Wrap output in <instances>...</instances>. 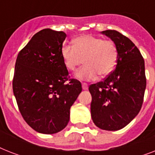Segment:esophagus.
Returning <instances> with one entry per match:
<instances>
[{
	"instance_id": "obj_1",
	"label": "esophagus",
	"mask_w": 155,
	"mask_h": 155,
	"mask_svg": "<svg viewBox=\"0 0 155 155\" xmlns=\"http://www.w3.org/2000/svg\"><path fill=\"white\" fill-rule=\"evenodd\" d=\"M87 87H88V85H87V83H82V88L84 90H87Z\"/></svg>"
}]
</instances>
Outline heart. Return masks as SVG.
<instances>
[{
  "mask_svg": "<svg viewBox=\"0 0 155 155\" xmlns=\"http://www.w3.org/2000/svg\"><path fill=\"white\" fill-rule=\"evenodd\" d=\"M74 46L64 44L61 56L69 71H75L85 63L75 75L80 80H93L97 75L104 78L115 68L118 58L117 46L113 40L103 39L90 35H80L73 40Z\"/></svg>",
  "mask_w": 155,
  "mask_h": 155,
  "instance_id": "obj_1",
  "label": "heart"
}]
</instances>
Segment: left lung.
<instances>
[{"mask_svg":"<svg viewBox=\"0 0 155 155\" xmlns=\"http://www.w3.org/2000/svg\"><path fill=\"white\" fill-rule=\"evenodd\" d=\"M118 48L116 68L99 83L88 87L92 95L91 115L97 127L115 131L122 129L142 108L147 78L143 57L134 43L117 30H104Z\"/></svg>","mask_w":155,"mask_h":155,"instance_id":"8db88e82","label":"left lung"}]
</instances>
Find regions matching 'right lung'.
<instances>
[{"instance_id": "1", "label": "right lung", "mask_w": 155, "mask_h": 155, "mask_svg": "<svg viewBox=\"0 0 155 155\" xmlns=\"http://www.w3.org/2000/svg\"><path fill=\"white\" fill-rule=\"evenodd\" d=\"M67 35L44 29L18 53L13 79V94L25 122L41 134H55L67 126L70 108L82 91L70 79L61 56Z\"/></svg>"}]
</instances>
